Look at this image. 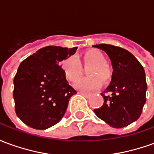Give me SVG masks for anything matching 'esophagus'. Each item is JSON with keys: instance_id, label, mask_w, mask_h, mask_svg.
Masks as SVG:
<instances>
[{"instance_id": "34e87169", "label": "esophagus", "mask_w": 154, "mask_h": 154, "mask_svg": "<svg viewBox=\"0 0 154 154\" xmlns=\"http://www.w3.org/2000/svg\"><path fill=\"white\" fill-rule=\"evenodd\" d=\"M79 94H81L82 96H83L84 97H86V98H88V97H90V94L88 93H85V92H79Z\"/></svg>"}]
</instances>
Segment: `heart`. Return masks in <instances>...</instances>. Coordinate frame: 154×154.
<instances>
[{
	"label": "heart",
	"instance_id": "1",
	"mask_svg": "<svg viewBox=\"0 0 154 154\" xmlns=\"http://www.w3.org/2000/svg\"><path fill=\"white\" fill-rule=\"evenodd\" d=\"M81 63L85 66H90L87 72L90 77L81 79L76 82L74 87L77 90L87 92L96 90L100 87V81L106 82L111 77V68L106 63L104 54L97 49H90L83 54L82 60L78 61L76 57L69 56L62 62L61 67L67 81L74 82L80 76L82 71Z\"/></svg>",
	"mask_w": 154,
	"mask_h": 154
}]
</instances>
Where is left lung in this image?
I'll list each match as a JSON object with an SVG mask.
<instances>
[{"label":"left lung","mask_w":154,"mask_h":154,"mask_svg":"<svg viewBox=\"0 0 154 154\" xmlns=\"http://www.w3.org/2000/svg\"><path fill=\"white\" fill-rule=\"evenodd\" d=\"M93 47L106 53L113 67L110 85L100 93L103 106L94 112L113 128L125 127L139 119L146 102L144 69L131 53L122 48L105 44Z\"/></svg>","instance_id":"left-lung-1"}]
</instances>
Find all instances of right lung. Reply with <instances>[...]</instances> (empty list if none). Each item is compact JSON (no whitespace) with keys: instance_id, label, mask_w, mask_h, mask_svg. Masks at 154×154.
Listing matches in <instances>:
<instances>
[{"instance_id":"obj_1","label":"right lung","mask_w":154,"mask_h":154,"mask_svg":"<svg viewBox=\"0 0 154 154\" xmlns=\"http://www.w3.org/2000/svg\"><path fill=\"white\" fill-rule=\"evenodd\" d=\"M77 48L47 46L20 64L13 97L15 113L26 125L43 130L63 117L71 97L77 91L64 77L60 63Z\"/></svg>"}]
</instances>
